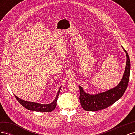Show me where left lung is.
<instances>
[{"label": "left lung", "instance_id": "1", "mask_svg": "<svg viewBox=\"0 0 135 135\" xmlns=\"http://www.w3.org/2000/svg\"><path fill=\"white\" fill-rule=\"evenodd\" d=\"M122 47L126 54V65L123 77L116 87L103 92L89 94L85 92L84 89L79 85L80 103L81 107L86 111L95 112L104 109L115 103L123 95L128 84L131 63L128 53L123 47Z\"/></svg>", "mask_w": 135, "mask_h": 135}]
</instances>
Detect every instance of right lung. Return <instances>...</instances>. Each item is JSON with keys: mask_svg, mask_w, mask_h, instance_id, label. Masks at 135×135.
Masks as SVG:
<instances>
[{"mask_svg": "<svg viewBox=\"0 0 135 135\" xmlns=\"http://www.w3.org/2000/svg\"><path fill=\"white\" fill-rule=\"evenodd\" d=\"M61 87H62V85L60 87L59 90L58 91L57 93L55 100L53 101L51 103L48 104H42L40 103H34V102L25 101L20 99V98L16 96L15 95H14L16 98V99H17V101L20 103V104H21V105H22L24 108H25L28 110H31V111L40 112H51L53 110H54V109L56 107L57 100V98L59 97Z\"/></svg>", "mask_w": 135, "mask_h": 135, "instance_id": "right-lung-1", "label": "right lung"}]
</instances>
